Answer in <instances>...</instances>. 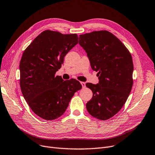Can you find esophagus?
<instances>
[{
    "label": "esophagus",
    "mask_w": 155,
    "mask_h": 155,
    "mask_svg": "<svg viewBox=\"0 0 155 155\" xmlns=\"http://www.w3.org/2000/svg\"><path fill=\"white\" fill-rule=\"evenodd\" d=\"M81 85H82L83 87H85V82H81Z\"/></svg>",
    "instance_id": "esophagus-1"
}]
</instances>
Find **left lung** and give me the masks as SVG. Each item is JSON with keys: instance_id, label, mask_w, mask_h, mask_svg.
<instances>
[{"instance_id": "1", "label": "left lung", "mask_w": 155, "mask_h": 155, "mask_svg": "<svg viewBox=\"0 0 155 155\" xmlns=\"http://www.w3.org/2000/svg\"><path fill=\"white\" fill-rule=\"evenodd\" d=\"M79 44L99 77L98 84H86L93 93L87 110L102 121L110 119L121 109L132 88V57L123 43L107 31L80 35Z\"/></svg>"}]
</instances>
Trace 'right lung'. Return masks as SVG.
Segmentation results:
<instances>
[{
  "label": "right lung",
  "instance_id": "right-lung-1",
  "mask_svg": "<svg viewBox=\"0 0 155 155\" xmlns=\"http://www.w3.org/2000/svg\"><path fill=\"white\" fill-rule=\"evenodd\" d=\"M76 34L47 30L25 50L20 62V85L31 110L45 120H54L66 111L82 85L76 79L64 81L55 73L65 55L78 43Z\"/></svg>",
  "mask_w": 155,
  "mask_h": 155
}]
</instances>
